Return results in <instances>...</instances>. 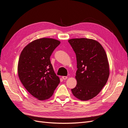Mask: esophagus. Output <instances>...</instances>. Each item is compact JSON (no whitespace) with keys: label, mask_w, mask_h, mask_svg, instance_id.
<instances>
[{"label":"esophagus","mask_w":128,"mask_h":128,"mask_svg":"<svg viewBox=\"0 0 128 128\" xmlns=\"http://www.w3.org/2000/svg\"><path fill=\"white\" fill-rule=\"evenodd\" d=\"M62 79L64 80H67V78H68V77H67V76H62Z\"/></svg>","instance_id":"obj_1"}]
</instances>
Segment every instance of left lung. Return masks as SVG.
I'll return each mask as SVG.
<instances>
[{
	"label": "left lung",
	"instance_id": "left-lung-1",
	"mask_svg": "<svg viewBox=\"0 0 128 128\" xmlns=\"http://www.w3.org/2000/svg\"><path fill=\"white\" fill-rule=\"evenodd\" d=\"M68 42L77 60V84L72 92L78 99L86 101L97 96L107 82L110 66L107 54L102 45L94 40L72 38Z\"/></svg>",
	"mask_w": 128,
	"mask_h": 128
}]
</instances>
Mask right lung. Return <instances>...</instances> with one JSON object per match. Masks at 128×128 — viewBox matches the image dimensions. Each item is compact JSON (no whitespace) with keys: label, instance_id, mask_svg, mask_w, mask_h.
I'll list each match as a JSON object with an SVG mask.
<instances>
[{"label":"right lung","instance_id":"right-lung-1","mask_svg":"<svg viewBox=\"0 0 128 128\" xmlns=\"http://www.w3.org/2000/svg\"><path fill=\"white\" fill-rule=\"evenodd\" d=\"M60 42L42 38L30 42L23 49L18 66L23 86L40 100L49 99L60 83L50 61V56Z\"/></svg>","mask_w":128,"mask_h":128}]
</instances>
